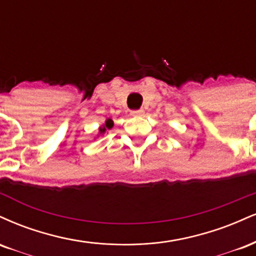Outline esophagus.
<instances>
[{
    "mask_svg": "<svg viewBox=\"0 0 256 256\" xmlns=\"http://www.w3.org/2000/svg\"><path fill=\"white\" fill-rule=\"evenodd\" d=\"M132 116H144L145 115V110H133L132 111Z\"/></svg>",
    "mask_w": 256,
    "mask_h": 256,
    "instance_id": "obj_1",
    "label": "esophagus"
}]
</instances>
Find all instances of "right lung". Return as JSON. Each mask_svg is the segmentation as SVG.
<instances>
[{
    "mask_svg": "<svg viewBox=\"0 0 256 256\" xmlns=\"http://www.w3.org/2000/svg\"><path fill=\"white\" fill-rule=\"evenodd\" d=\"M114 127V121L111 118H106V121H105L104 124H102L100 127H99V132H98V135L94 138V139H97L99 135H104L106 133L108 130H110L111 128Z\"/></svg>",
    "mask_w": 256,
    "mask_h": 256,
    "instance_id": "obj_1",
    "label": "right lung"
}]
</instances>
